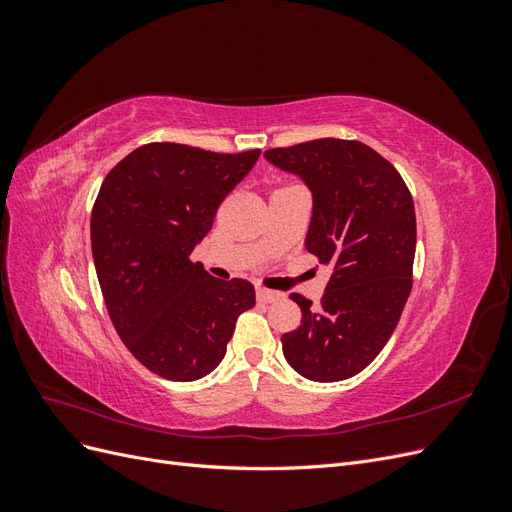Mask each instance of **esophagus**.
Returning <instances> with one entry per match:
<instances>
[{
  "mask_svg": "<svg viewBox=\"0 0 512 512\" xmlns=\"http://www.w3.org/2000/svg\"><path fill=\"white\" fill-rule=\"evenodd\" d=\"M256 297H258V301H260V303H275V301H280V299H282V292L258 286V288H256Z\"/></svg>",
  "mask_w": 512,
  "mask_h": 512,
  "instance_id": "34e87169",
  "label": "esophagus"
}]
</instances>
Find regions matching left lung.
<instances>
[{
  "label": "left lung",
  "mask_w": 512,
  "mask_h": 512,
  "mask_svg": "<svg viewBox=\"0 0 512 512\" xmlns=\"http://www.w3.org/2000/svg\"><path fill=\"white\" fill-rule=\"evenodd\" d=\"M312 192L309 254L331 267L318 305L290 294L303 318L282 335L290 367L307 380L337 382L363 371L389 342L412 290L416 215L410 190L378 151L318 138L265 151Z\"/></svg>",
  "instance_id": "1"
}]
</instances>
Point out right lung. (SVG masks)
I'll list each match as a JSON object with an SVG mask.
<instances>
[{
    "mask_svg": "<svg viewBox=\"0 0 512 512\" xmlns=\"http://www.w3.org/2000/svg\"><path fill=\"white\" fill-rule=\"evenodd\" d=\"M258 156L149 143L102 181L91 252L108 316L126 348L166 380L211 374L239 314L256 303L250 282L215 280L190 256Z\"/></svg>",
    "mask_w": 512,
    "mask_h": 512,
    "instance_id": "add662e5",
    "label": "right lung"
}]
</instances>
